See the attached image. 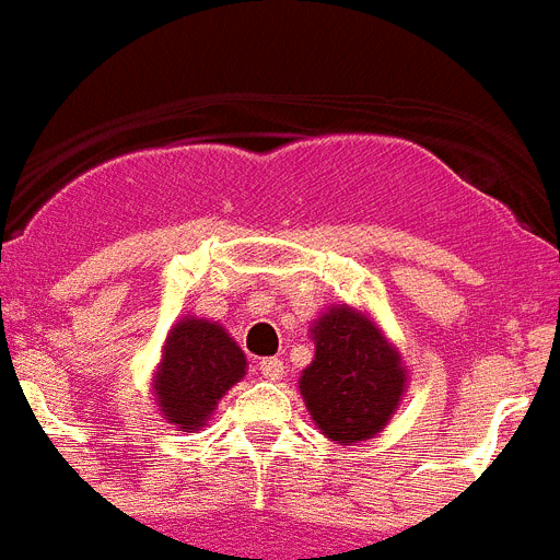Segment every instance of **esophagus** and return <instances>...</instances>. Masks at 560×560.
<instances>
[{"instance_id":"34e87169","label":"esophagus","mask_w":560,"mask_h":560,"mask_svg":"<svg viewBox=\"0 0 560 560\" xmlns=\"http://www.w3.org/2000/svg\"><path fill=\"white\" fill-rule=\"evenodd\" d=\"M283 373V361H277V358H262V361H259V375H262L266 382H280Z\"/></svg>"}]
</instances>
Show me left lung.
<instances>
[{"mask_svg":"<svg viewBox=\"0 0 560 560\" xmlns=\"http://www.w3.org/2000/svg\"><path fill=\"white\" fill-rule=\"evenodd\" d=\"M315 358L301 373L308 416L332 442H364L382 433L405 396L399 350L366 315L332 306L308 329Z\"/></svg>","mask_w":560,"mask_h":560,"instance_id":"8db88e82","label":"left lung"}]
</instances>
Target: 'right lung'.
<instances>
[{"mask_svg": "<svg viewBox=\"0 0 560 560\" xmlns=\"http://www.w3.org/2000/svg\"><path fill=\"white\" fill-rule=\"evenodd\" d=\"M243 350L217 320L185 315L167 332L153 390L167 422L187 433L205 428L217 401L245 375Z\"/></svg>", "mask_w": 560, "mask_h": 560, "instance_id": "add662e5", "label": "right lung"}]
</instances>
